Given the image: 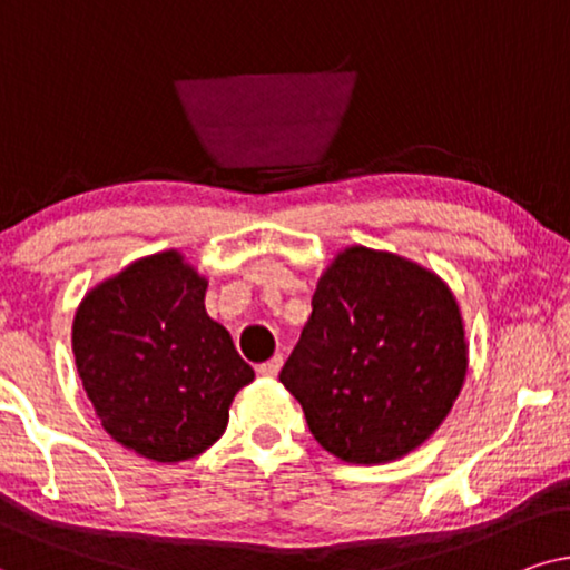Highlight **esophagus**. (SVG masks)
I'll list each match as a JSON object with an SVG mask.
<instances>
[{"mask_svg": "<svg viewBox=\"0 0 570 570\" xmlns=\"http://www.w3.org/2000/svg\"><path fill=\"white\" fill-rule=\"evenodd\" d=\"M281 364H284V356L276 354V356H271L268 362L257 364V373H261L263 377H276L281 373Z\"/></svg>", "mask_w": 570, "mask_h": 570, "instance_id": "1", "label": "esophagus"}]
</instances>
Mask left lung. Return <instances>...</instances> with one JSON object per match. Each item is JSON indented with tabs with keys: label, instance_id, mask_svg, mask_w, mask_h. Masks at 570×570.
<instances>
[{
	"label": "left lung",
	"instance_id": "left-lung-1",
	"mask_svg": "<svg viewBox=\"0 0 570 570\" xmlns=\"http://www.w3.org/2000/svg\"><path fill=\"white\" fill-rule=\"evenodd\" d=\"M469 344L449 284L406 257L346 247L278 381L325 451L383 464L420 449L459 399Z\"/></svg>",
	"mask_w": 570,
	"mask_h": 570
}]
</instances>
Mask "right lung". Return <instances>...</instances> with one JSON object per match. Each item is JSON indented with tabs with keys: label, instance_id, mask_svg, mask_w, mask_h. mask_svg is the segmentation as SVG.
Wrapping results in <instances>:
<instances>
[{
	"label": "right lung",
	"instance_id": "1",
	"mask_svg": "<svg viewBox=\"0 0 570 570\" xmlns=\"http://www.w3.org/2000/svg\"><path fill=\"white\" fill-rule=\"evenodd\" d=\"M208 281L177 249L140 257L82 297L75 367L104 430L142 459L177 464L224 435L255 381L229 331L206 313Z\"/></svg>",
	"mask_w": 570,
	"mask_h": 570
}]
</instances>
